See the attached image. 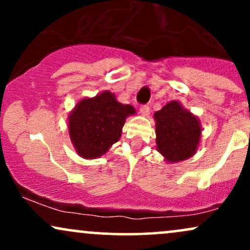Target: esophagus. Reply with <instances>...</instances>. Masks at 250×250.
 <instances>
[{"label":"esophagus","instance_id":"1","mask_svg":"<svg viewBox=\"0 0 250 250\" xmlns=\"http://www.w3.org/2000/svg\"><path fill=\"white\" fill-rule=\"evenodd\" d=\"M149 111H150V108H149V105H147V104L141 105V107H140V113H141L143 116H148Z\"/></svg>","mask_w":250,"mask_h":250}]
</instances>
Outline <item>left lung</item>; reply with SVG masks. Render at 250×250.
I'll return each instance as SVG.
<instances>
[{"label": "left lung", "mask_w": 250, "mask_h": 250, "mask_svg": "<svg viewBox=\"0 0 250 250\" xmlns=\"http://www.w3.org/2000/svg\"><path fill=\"white\" fill-rule=\"evenodd\" d=\"M154 119L156 149L166 161H185L196 153L202 134L200 120L179 101L167 103Z\"/></svg>", "instance_id": "8db88e82"}]
</instances>
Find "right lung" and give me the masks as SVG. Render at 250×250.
Returning a JSON list of instances; mask_svg holds the SVG:
<instances>
[{"mask_svg":"<svg viewBox=\"0 0 250 250\" xmlns=\"http://www.w3.org/2000/svg\"><path fill=\"white\" fill-rule=\"evenodd\" d=\"M109 90L82 99L68 117V130L76 153L85 160L101 157L120 140L125 119L135 115Z\"/></svg>","mask_w":250,"mask_h":250,"instance_id":"right-lung-1","label":"right lung"}]
</instances>
